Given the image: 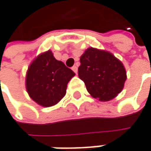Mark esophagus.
Here are the masks:
<instances>
[{"label": "esophagus", "mask_w": 151, "mask_h": 151, "mask_svg": "<svg viewBox=\"0 0 151 151\" xmlns=\"http://www.w3.org/2000/svg\"><path fill=\"white\" fill-rule=\"evenodd\" d=\"M72 70L77 74V73H78V67H77V66H73V67H72Z\"/></svg>", "instance_id": "esophagus-1"}]
</instances>
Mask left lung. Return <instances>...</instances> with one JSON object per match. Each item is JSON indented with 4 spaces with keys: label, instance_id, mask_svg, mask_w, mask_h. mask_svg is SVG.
I'll return each instance as SVG.
<instances>
[{
    "label": "left lung",
    "instance_id": "obj_1",
    "mask_svg": "<svg viewBox=\"0 0 151 151\" xmlns=\"http://www.w3.org/2000/svg\"><path fill=\"white\" fill-rule=\"evenodd\" d=\"M78 77L92 97L107 102L123 90L127 72L122 62L110 52L88 48L80 57Z\"/></svg>",
    "mask_w": 151,
    "mask_h": 151
}]
</instances>
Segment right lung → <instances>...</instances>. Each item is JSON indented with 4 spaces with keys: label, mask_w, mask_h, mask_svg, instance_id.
<instances>
[{
    "label": "right lung",
    "mask_w": 151,
    "mask_h": 151,
    "mask_svg": "<svg viewBox=\"0 0 151 151\" xmlns=\"http://www.w3.org/2000/svg\"><path fill=\"white\" fill-rule=\"evenodd\" d=\"M75 73L54 57L51 50L35 58L25 77L26 91L31 99L42 107L57 104L66 95L68 82Z\"/></svg>",
    "instance_id": "right-lung-1"
}]
</instances>
